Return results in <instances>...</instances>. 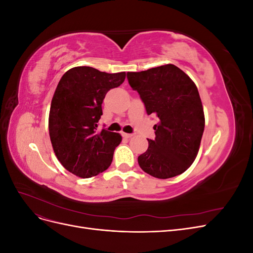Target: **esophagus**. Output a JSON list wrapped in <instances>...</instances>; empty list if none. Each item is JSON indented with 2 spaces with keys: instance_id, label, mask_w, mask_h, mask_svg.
<instances>
[{
  "instance_id": "34e87169",
  "label": "esophagus",
  "mask_w": 253,
  "mask_h": 253,
  "mask_svg": "<svg viewBox=\"0 0 253 253\" xmlns=\"http://www.w3.org/2000/svg\"><path fill=\"white\" fill-rule=\"evenodd\" d=\"M133 135L132 134H128V133H122V137H125V138H131Z\"/></svg>"
}]
</instances>
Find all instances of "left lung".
<instances>
[{"mask_svg":"<svg viewBox=\"0 0 253 253\" xmlns=\"http://www.w3.org/2000/svg\"><path fill=\"white\" fill-rule=\"evenodd\" d=\"M129 85L138 91L148 115L158 117L155 139L138 156L141 169L166 179L185 172L193 164L205 128L198 89L187 74L173 64L127 73Z\"/></svg>","mask_w":253,"mask_h":253,"instance_id":"8db88e82","label":"left lung"}]
</instances>
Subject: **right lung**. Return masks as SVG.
I'll list each match as a JSON object with an SVG mask.
<instances>
[{"label": "right lung", "mask_w": 253, "mask_h": 253, "mask_svg": "<svg viewBox=\"0 0 253 253\" xmlns=\"http://www.w3.org/2000/svg\"><path fill=\"white\" fill-rule=\"evenodd\" d=\"M126 73L108 74L94 67L77 66L60 79L53 94L48 129L53 152L67 171L88 178L111 166L121 135L97 131L106 93L118 87Z\"/></svg>", "instance_id": "right-lung-1"}]
</instances>
